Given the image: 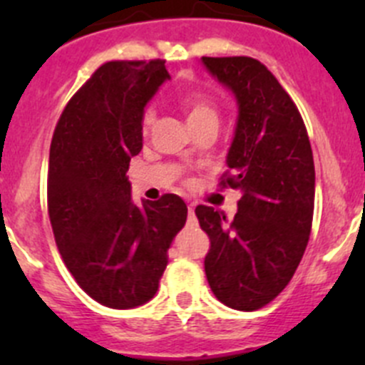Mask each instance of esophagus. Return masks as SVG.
I'll return each mask as SVG.
<instances>
[{"label": "esophagus", "mask_w": 365, "mask_h": 365, "mask_svg": "<svg viewBox=\"0 0 365 365\" xmlns=\"http://www.w3.org/2000/svg\"><path fill=\"white\" fill-rule=\"evenodd\" d=\"M189 224H192V226H196V224H197L196 213H194V206L192 205H189Z\"/></svg>", "instance_id": "1"}]
</instances>
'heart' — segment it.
Listing matches in <instances>:
<instances>
[{
    "label": "heart",
    "instance_id": "1",
    "mask_svg": "<svg viewBox=\"0 0 365 365\" xmlns=\"http://www.w3.org/2000/svg\"><path fill=\"white\" fill-rule=\"evenodd\" d=\"M182 106L187 113L189 125L196 123V121H201V120H208V118H217L215 106L200 93L187 95V97L182 101ZM153 120H155V111H153L152 108H148L145 111V114H143V128L146 130V128L153 123Z\"/></svg>",
    "mask_w": 365,
    "mask_h": 365
}]
</instances>
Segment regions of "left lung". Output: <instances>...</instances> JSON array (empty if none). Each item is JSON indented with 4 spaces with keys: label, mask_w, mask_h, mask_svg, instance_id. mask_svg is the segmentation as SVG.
Listing matches in <instances>:
<instances>
[{
    "label": "left lung",
    "mask_w": 365,
    "mask_h": 365,
    "mask_svg": "<svg viewBox=\"0 0 365 365\" xmlns=\"http://www.w3.org/2000/svg\"><path fill=\"white\" fill-rule=\"evenodd\" d=\"M233 93L238 116L222 182L240 190L235 219L200 205L210 237L205 272L213 295L237 311L274 300L295 274L314 212V160L304 120L272 72L254 58H201Z\"/></svg>",
    "instance_id": "obj_1"
}]
</instances>
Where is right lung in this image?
<instances>
[{
    "mask_svg": "<svg viewBox=\"0 0 365 365\" xmlns=\"http://www.w3.org/2000/svg\"><path fill=\"white\" fill-rule=\"evenodd\" d=\"M162 60L109 61L70 98L49 152L47 206L65 264L98 304L152 300L168 251L185 226L176 194L132 201L128 162L143 148V114L164 81Z\"/></svg>",
    "mask_w": 365,
    "mask_h": 365,
    "instance_id": "right-lung-1",
    "label": "right lung"
}]
</instances>
